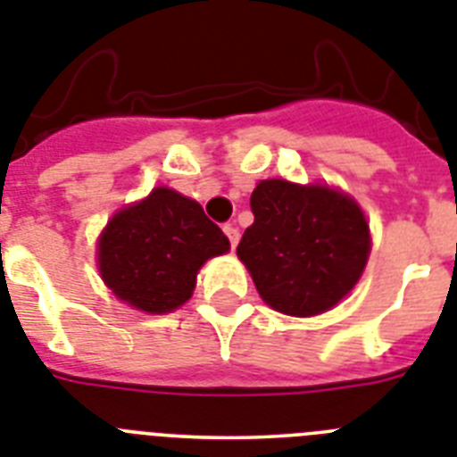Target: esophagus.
Returning <instances> with one entry per match:
<instances>
[{"label": "esophagus", "mask_w": 457, "mask_h": 457, "mask_svg": "<svg viewBox=\"0 0 457 457\" xmlns=\"http://www.w3.org/2000/svg\"><path fill=\"white\" fill-rule=\"evenodd\" d=\"M224 233H226V237H228V243H231L233 250H236L237 240H240V231H237V226L236 224H226Z\"/></svg>", "instance_id": "obj_1"}]
</instances>
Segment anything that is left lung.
<instances>
[{
    "label": "left lung",
    "mask_w": 457,
    "mask_h": 457,
    "mask_svg": "<svg viewBox=\"0 0 457 457\" xmlns=\"http://www.w3.org/2000/svg\"><path fill=\"white\" fill-rule=\"evenodd\" d=\"M250 205L254 224L245 228L237 256L270 308L311 318L355 287L371 240L353 198L329 187L266 179Z\"/></svg>",
    "instance_id": "1"
}]
</instances>
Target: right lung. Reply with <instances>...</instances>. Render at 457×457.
Segmentation results:
<instances>
[{
    "instance_id": "add662e5",
    "label": "right lung",
    "mask_w": 457,
    "mask_h": 457,
    "mask_svg": "<svg viewBox=\"0 0 457 457\" xmlns=\"http://www.w3.org/2000/svg\"><path fill=\"white\" fill-rule=\"evenodd\" d=\"M228 252V237L203 207L172 188L158 187L145 201L112 217L97 245L107 287L146 312L187 303L207 259Z\"/></svg>"
}]
</instances>
